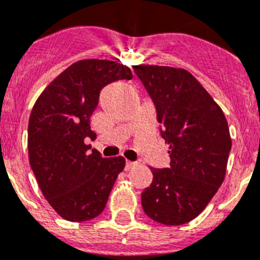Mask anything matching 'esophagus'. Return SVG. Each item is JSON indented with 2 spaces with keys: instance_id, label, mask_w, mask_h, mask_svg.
<instances>
[{
  "instance_id": "esophagus-1",
  "label": "esophagus",
  "mask_w": 260,
  "mask_h": 260,
  "mask_svg": "<svg viewBox=\"0 0 260 260\" xmlns=\"http://www.w3.org/2000/svg\"><path fill=\"white\" fill-rule=\"evenodd\" d=\"M135 166H137V163L135 162H130V160H126V165H125V170L126 171H128V170L134 169Z\"/></svg>"
}]
</instances>
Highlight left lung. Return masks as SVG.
<instances>
[{"mask_svg": "<svg viewBox=\"0 0 260 260\" xmlns=\"http://www.w3.org/2000/svg\"><path fill=\"white\" fill-rule=\"evenodd\" d=\"M154 103L170 169H153L142 206L153 221L184 224L199 216L221 186L231 150L227 120L202 84L184 69L133 66Z\"/></svg>", "mask_w": 260, "mask_h": 260, "instance_id": "left-lung-1", "label": "left lung"}]
</instances>
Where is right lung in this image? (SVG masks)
<instances>
[{"instance_id": "right-lung-1", "label": "right lung", "mask_w": 260, "mask_h": 260, "mask_svg": "<svg viewBox=\"0 0 260 260\" xmlns=\"http://www.w3.org/2000/svg\"><path fill=\"white\" fill-rule=\"evenodd\" d=\"M130 80L127 66L108 60H81L69 66L37 100L28 126L30 167L52 208L62 218L84 222L100 216L123 157L103 158L86 145L94 140L90 116L100 93L117 80Z\"/></svg>"}]
</instances>
